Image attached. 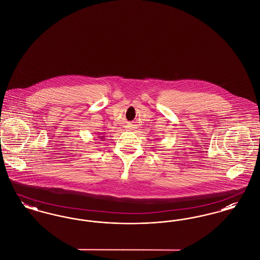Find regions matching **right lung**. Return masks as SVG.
Listing matches in <instances>:
<instances>
[{"instance_id": "1", "label": "right lung", "mask_w": 260, "mask_h": 260, "mask_svg": "<svg viewBox=\"0 0 260 260\" xmlns=\"http://www.w3.org/2000/svg\"><path fill=\"white\" fill-rule=\"evenodd\" d=\"M103 137H104V136H99V139H101V140H102V139H103Z\"/></svg>"}]
</instances>
